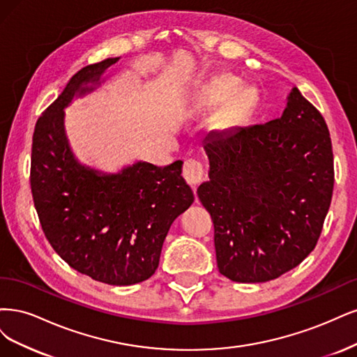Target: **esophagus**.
Listing matches in <instances>:
<instances>
[{
	"mask_svg": "<svg viewBox=\"0 0 357 357\" xmlns=\"http://www.w3.org/2000/svg\"><path fill=\"white\" fill-rule=\"evenodd\" d=\"M182 176L195 190V187L199 185L204 176L203 165L200 162H197V160H187V162L183 163Z\"/></svg>",
	"mask_w": 357,
	"mask_h": 357,
	"instance_id": "esophagus-1",
	"label": "esophagus"
}]
</instances>
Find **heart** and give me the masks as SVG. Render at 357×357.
Listing matches in <instances>:
<instances>
[{
	"label": "heart",
	"instance_id": "1",
	"mask_svg": "<svg viewBox=\"0 0 357 357\" xmlns=\"http://www.w3.org/2000/svg\"><path fill=\"white\" fill-rule=\"evenodd\" d=\"M240 82L231 75H218L202 86L200 98L204 103H221L231 98L238 89ZM255 102V95L250 89H243L231 99L228 107V116L237 119L245 116Z\"/></svg>",
	"mask_w": 357,
	"mask_h": 357
}]
</instances>
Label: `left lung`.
Instances as JSON below:
<instances>
[{
    "mask_svg": "<svg viewBox=\"0 0 357 357\" xmlns=\"http://www.w3.org/2000/svg\"><path fill=\"white\" fill-rule=\"evenodd\" d=\"M209 181L197 188L212 216L220 273L238 283L278 279L316 248L333 190L321 114L294 87L280 119L212 133Z\"/></svg>",
    "mask_w": 357,
    "mask_h": 357,
    "instance_id": "obj_1",
    "label": "left lung"
}]
</instances>
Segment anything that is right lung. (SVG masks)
Returning a JSON list of instances; mask_svg holds the SVG:
<instances>
[{
	"mask_svg": "<svg viewBox=\"0 0 357 357\" xmlns=\"http://www.w3.org/2000/svg\"><path fill=\"white\" fill-rule=\"evenodd\" d=\"M120 57L79 70L43 112L32 136L31 191L43 231L68 266L93 280L128 286L151 278L169 228L194 202L182 162H137L119 174L78 163L63 126L75 95L99 84Z\"/></svg>",
	"mask_w": 357,
	"mask_h": 357,
	"instance_id": "obj_1",
	"label": "right lung"
}]
</instances>
